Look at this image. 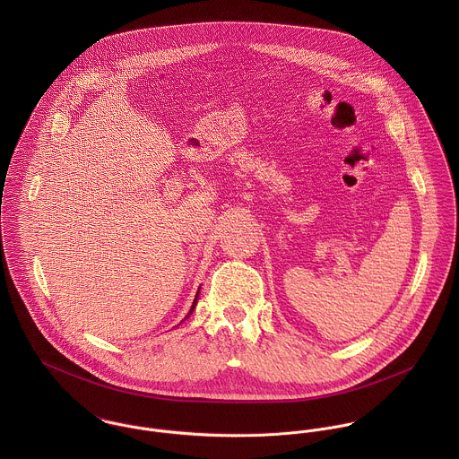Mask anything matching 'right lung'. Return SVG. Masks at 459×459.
I'll use <instances>...</instances> for the list:
<instances>
[{
  "instance_id": "obj_1",
  "label": "right lung",
  "mask_w": 459,
  "mask_h": 459,
  "mask_svg": "<svg viewBox=\"0 0 459 459\" xmlns=\"http://www.w3.org/2000/svg\"><path fill=\"white\" fill-rule=\"evenodd\" d=\"M197 297H199V290H197L196 297H195V302H193V306H191V311L187 313V316H186V318H189V315H193V311H195V307H196Z\"/></svg>"
}]
</instances>
